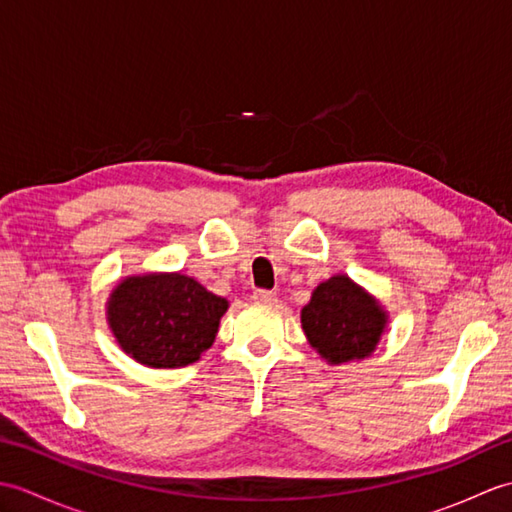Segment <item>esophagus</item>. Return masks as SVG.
Segmentation results:
<instances>
[{"label": "esophagus", "mask_w": 512, "mask_h": 512, "mask_svg": "<svg viewBox=\"0 0 512 512\" xmlns=\"http://www.w3.org/2000/svg\"><path fill=\"white\" fill-rule=\"evenodd\" d=\"M253 301H257V303H275L277 301V295L273 290H255L253 292Z\"/></svg>", "instance_id": "1"}]
</instances>
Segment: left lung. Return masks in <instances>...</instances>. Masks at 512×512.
I'll return each instance as SVG.
<instances>
[{"instance_id": "1", "label": "left lung", "mask_w": 512, "mask_h": 512, "mask_svg": "<svg viewBox=\"0 0 512 512\" xmlns=\"http://www.w3.org/2000/svg\"><path fill=\"white\" fill-rule=\"evenodd\" d=\"M385 323L378 303L345 275L319 284L301 310L310 345L336 365L372 354Z\"/></svg>"}]
</instances>
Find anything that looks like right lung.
<instances>
[{"mask_svg": "<svg viewBox=\"0 0 512 512\" xmlns=\"http://www.w3.org/2000/svg\"><path fill=\"white\" fill-rule=\"evenodd\" d=\"M226 308V299L187 275H145L116 286L107 319L118 345L138 363L182 367L213 345Z\"/></svg>", "mask_w": 512, "mask_h": 512, "instance_id": "obj_1", "label": "right lung"}]
</instances>
